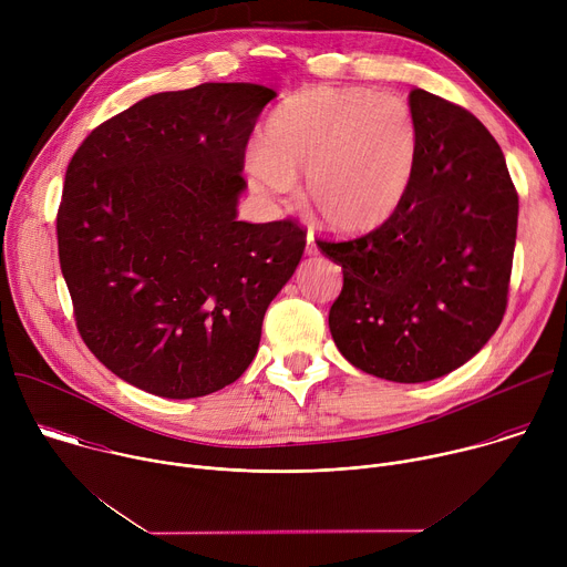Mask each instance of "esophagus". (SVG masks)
Returning <instances> with one entry per match:
<instances>
[{
    "mask_svg": "<svg viewBox=\"0 0 567 567\" xmlns=\"http://www.w3.org/2000/svg\"><path fill=\"white\" fill-rule=\"evenodd\" d=\"M305 251H307V256H316V254H318L316 237H313V233H311V230L307 233V247H305Z\"/></svg>",
    "mask_w": 567,
    "mask_h": 567,
    "instance_id": "34e87169",
    "label": "esophagus"
}]
</instances>
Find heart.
<instances>
[{"label":"heart","mask_w":567,"mask_h":567,"mask_svg":"<svg viewBox=\"0 0 567 567\" xmlns=\"http://www.w3.org/2000/svg\"><path fill=\"white\" fill-rule=\"evenodd\" d=\"M420 132L411 107L363 87H311L285 99L249 147L251 188L287 197L305 175V202L328 228L361 235L383 226L406 202Z\"/></svg>","instance_id":"heart-1"}]
</instances>
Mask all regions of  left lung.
Instances as JSON below:
<instances>
[{"label":"left lung","instance_id":"1","mask_svg":"<svg viewBox=\"0 0 567 567\" xmlns=\"http://www.w3.org/2000/svg\"><path fill=\"white\" fill-rule=\"evenodd\" d=\"M420 147L401 208L350 241H318L343 267L330 309L339 352L359 370L422 383L473 359L498 330L518 195L496 138L466 110L413 90Z\"/></svg>","mask_w":567,"mask_h":567}]
</instances>
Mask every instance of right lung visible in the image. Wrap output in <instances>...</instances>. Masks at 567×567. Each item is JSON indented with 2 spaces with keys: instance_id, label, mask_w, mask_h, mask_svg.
Segmentation results:
<instances>
[{
  "instance_id": "add662e5",
  "label": "right lung",
  "mask_w": 567,
  "mask_h": 567,
  "mask_svg": "<svg viewBox=\"0 0 567 567\" xmlns=\"http://www.w3.org/2000/svg\"><path fill=\"white\" fill-rule=\"evenodd\" d=\"M271 99L254 83L152 94L66 168L58 256L78 332L150 394L204 396L245 374L302 258L298 224L237 221L245 147Z\"/></svg>"
}]
</instances>
